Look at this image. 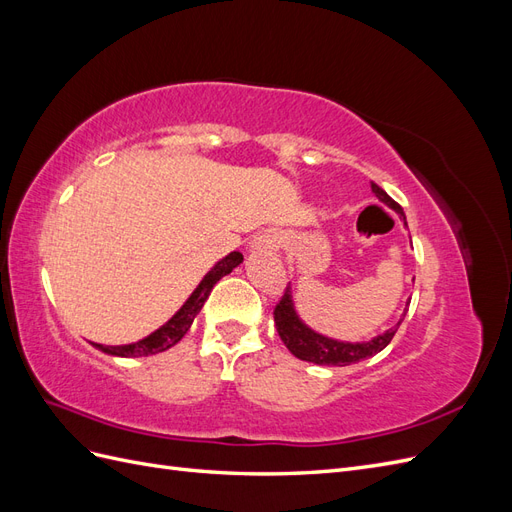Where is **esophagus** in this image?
<instances>
[{"label": "esophagus", "mask_w": 512, "mask_h": 512, "mask_svg": "<svg viewBox=\"0 0 512 512\" xmlns=\"http://www.w3.org/2000/svg\"><path fill=\"white\" fill-rule=\"evenodd\" d=\"M280 245V237L275 235V232H262V235H258L252 243L254 250H275V247Z\"/></svg>", "instance_id": "esophagus-1"}]
</instances>
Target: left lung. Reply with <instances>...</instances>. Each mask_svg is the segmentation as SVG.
<instances>
[{
    "instance_id": "obj_1",
    "label": "left lung",
    "mask_w": 512,
    "mask_h": 512,
    "mask_svg": "<svg viewBox=\"0 0 512 512\" xmlns=\"http://www.w3.org/2000/svg\"><path fill=\"white\" fill-rule=\"evenodd\" d=\"M371 192H374L382 200V203H386L391 209H395L401 215V218H404V224H406L404 209H401L399 203H395V200L380 188V185L371 183ZM273 320H275V329H277V333H280L284 346L294 356H297V359L316 363V365L344 367V365L365 361V359H369V356H374V354H378L380 350L389 346L391 339L395 337V333L399 329L401 320H404V318L397 322V327L374 337L371 342H363V344L335 342V339L322 337V335L314 333L312 329L305 327V324L299 320L297 312H294V307H292L290 288H286L280 303H277L275 309H273Z\"/></svg>"
}]
</instances>
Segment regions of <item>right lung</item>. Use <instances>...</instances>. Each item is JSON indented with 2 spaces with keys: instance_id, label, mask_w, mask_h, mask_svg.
Wrapping results in <instances>:
<instances>
[{
  "instance_id": "1",
  "label": "right lung",
  "mask_w": 512,
  "mask_h": 512,
  "mask_svg": "<svg viewBox=\"0 0 512 512\" xmlns=\"http://www.w3.org/2000/svg\"><path fill=\"white\" fill-rule=\"evenodd\" d=\"M241 262H243L241 252H232L226 258H222L218 265H215L203 277V282L198 284V288L192 292V297L183 303L179 312L170 318L164 327L153 331L149 337L141 339V342L128 344V346H102V344H94V346L106 354H113V356H149V354H158V352L173 348L177 342H181V337L192 327L196 314L203 309L213 286L218 284L222 277L228 275L237 265H241Z\"/></svg>"
}]
</instances>
